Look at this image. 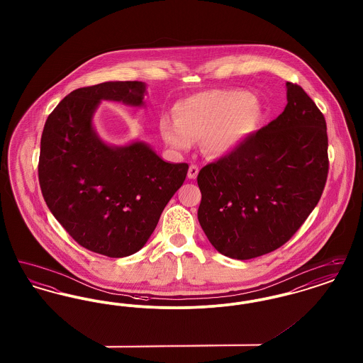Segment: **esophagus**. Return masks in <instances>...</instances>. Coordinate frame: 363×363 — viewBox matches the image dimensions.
Listing matches in <instances>:
<instances>
[{"mask_svg":"<svg viewBox=\"0 0 363 363\" xmlns=\"http://www.w3.org/2000/svg\"><path fill=\"white\" fill-rule=\"evenodd\" d=\"M199 175V166L197 164H190L189 170H188V178L194 179Z\"/></svg>","mask_w":363,"mask_h":363,"instance_id":"1","label":"esophagus"}]
</instances>
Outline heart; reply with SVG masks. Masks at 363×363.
Here are the masks:
<instances>
[{"mask_svg": "<svg viewBox=\"0 0 363 363\" xmlns=\"http://www.w3.org/2000/svg\"><path fill=\"white\" fill-rule=\"evenodd\" d=\"M259 118L255 98L237 89L200 92L175 106V118L162 117L163 140L177 151H188L194 141H206L209 152L225 155L235 150Z\"/></svg>", "mask_w": 363, "mask_h": 363, "instance_id": "b5f03b06", "label": "heart"}]
</instances>
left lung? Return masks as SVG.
Returning a JSON list of instances; mask_svg holds the SVG:
<instances>
[{
	"label": "left lung",
	"instance_id": "obj_1",
	"mask_svg": "<svg viewBox=\"0 0 363 363\" xmlns=\"http://www.w3.org/2000/svg\"><path fill=\"white\" fill-rule=\"evenodd\" d=\"M277 120L197 175L199 222L227 257L249 259L289 241L317 206L328 177L323 113L302 86L287 82Z\"/></svg>",
	"mask_w": 363,
	"mask_h": 363
}]
</instances>
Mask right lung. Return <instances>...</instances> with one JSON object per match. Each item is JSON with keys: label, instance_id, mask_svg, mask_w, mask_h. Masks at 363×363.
Returning <instances> with one entry per match:
<instances>
[{"label": "right lung", "instance_id": "right-lung-1", "mask_svg": "<svg viewBox=\"0 0 363 363\" xmlns=\"http://www.w3.org/2000/svg\"><path fill=\"white\" fill-rule=\"evenodd\" d=\"M141 82H107L72 91L48 117L40 138L39 185L54 218L91 252L126 257L138 252L188 174L143 141L107 145L94 129L101 101L144 104Z\"/></svg>", "mask_w": 363, "mask_h": 363}]
</instances>
